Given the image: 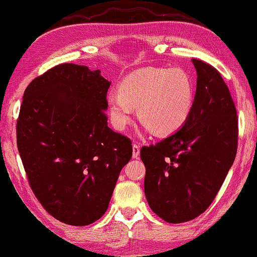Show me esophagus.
Returning a JSON list of instances; mask_svg holds the SVG:
<instances>
[{"label": "esophagus", "mask_w": 257, "mask_h": 257, "mask_svg": "<svg viewBox=\"0 0 257 257\" xmlns=\"http://www.w3.org/2000/svg\"><path fill=\"white\" fill-rule=\"evenodd\" d=\"M140 147L137 144H133V158H139Z\"/></svg>", "instance_id": "esophagus-1"}]
</instances>
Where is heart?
Segmentation results:
<instances>
[{
    "label": "heart",
    "mask_w": 257,
    "mask_h": 257,
    "mask_svg": "<svg viewBox=\"0 0 257 257\" xmlns=\"http://www.w3.org/2000/svg\"><path fill=\"white\" fill-rule=\"evenodd\" d=\"M194 86L181 69L144 68L122 79L118 92L107 95L113 127L124 130L133 121L134 107L147 130L166 136L178 132L190 115Z\"/></svg>",
    "instance_id": "1"
}]
</instances>
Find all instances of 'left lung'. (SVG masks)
Listing matches in <instances>:
<instances>
[{
    "instance_id": "8db88e82",
    "label": "left lung",
    "mask_w": 257,
    "mask_h": 257,
    "mask_svg": "<svg viewBox=\"0 0 257 257\" xmlns=\"http://www.w3.org/2000/svg\"><path fill=\"white\" fill-rule=\"evenodd\" d=\"M191 62L197 82L188 120L177 133L141 149L145 197L152 211L171 224L208 209L238 148V116L227 85L212 66Z\"/></svg>"
}]
</instances>
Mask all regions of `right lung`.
I'll return each mask as SVG.
<instances>
[{
    "instance_id": "right-lung-1",
    "label": "right lung",
    "mask_w": 257,
    "mask_h": 257,
    "mask_svg": "<svg viewBox=\"0 0 257 257\" xmlns=\"http://www.w3.org/2000/svg\"><path fill=\"white\" fill-rule=\"evenodd\" d=\"M110 82L100 70L59 64L24 92L17 147L29 183L57 220L85 226L108 208L132 141L107 124Z\"/></svg>"
}]
</instances>
